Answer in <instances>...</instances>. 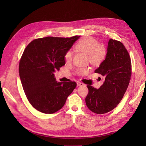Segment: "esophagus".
I'll return each instance as SVG.
<instances>
[{"mask_svg": "<svg viewBox=\"0 0 146 146\" xmlns=\"http://www.w3.org/2000/svg\"><path fill=\"white\" fill-rule=\"evenodd\" d=\"M77 86H83L84 85V84H83V83H81V82H78L77 83Z\"/></svg>", "mask_w": 146, "mask_h": 146, "instance_id": "1", "label": "esophagus"}]
</instances>
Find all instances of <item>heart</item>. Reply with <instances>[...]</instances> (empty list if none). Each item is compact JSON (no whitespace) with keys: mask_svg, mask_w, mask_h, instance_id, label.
<instances>
[{"mask_svg":"<svg viewBox=\"0 0 146 146\" xmlns=\"http://www.w3.org/2000/svg\"><path fill=\"white\" fill-rule=\"evenodd\" d=\"M76 49L79 52L85 53L88 55L90 62L93 65H99L104 60L106 54L105 48L99 45L98 41L92 37H85L80 39L75 46ZM72 53L68 51L64 55L65 60L69 63L72 60ZM88 72L86 68H80L77 70V74L82 75Z\"/></svg>","mask_w":146,"mask_h":146,"instance_id":"1","label":"heart"}]
</instances>
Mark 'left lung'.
Wrapping results in <instances>:
<instances>
[{"mask_svg":"<svg viewBox=\"0 0 146 146\" xmlns=\"http://www.w3.org/2000/svg\"><path fill=\"white\" fill-rule=\"evenodd\" d=\"M94 72L104 76L105 80L99 89L87 86L89 92L85 102L91 111L102 114L117 107L130 83L131 60L122 42L110 39L105 58Z\"/></svg>","mask_w":146,"mask_h":146,"instance_id":"obj_1","label":"left lung"}]
</instances>
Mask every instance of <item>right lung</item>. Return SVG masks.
I'll return each mask as SVG.
<instances>
[{
  "instance_id": "add662e5",
  "label": "right lung",
  "mask_w": 146,
  "mask_h": 146,
  "mask_svg": "<svg viewBox=\"0 0 146 146\" xmlns=\"http://www.w3.org/2000/svg\"><path fill=\"white\" fill-rule=\"evenodd\" d=\"M79 38L36 39L24 50L19 66L21 81L29 102L39 111H58L77 86L75 82H56L54 73L65 64L66 53Z\"/></svg>"
}]
</instances>
